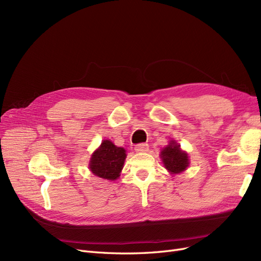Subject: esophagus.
Returning a JSON list of instances; mask_svg holds the SVG:
<instances>
[{"label":"esophagus","instance_id":"esophagus-1","mask_svg":"<svg viewBox=\"0 0 261 261\" xmlns=\"http://www.w3.org/2000/svg\"><path fill=\"white\" fill-rule=\"evenodd\" d=\"M149 150L148 143H139L135 145V151L136 152H147Z\"/></svg>","mask_w":261,"mask_h":261}]
</instances>
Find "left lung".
I'll list each match as a JSON object with an SVG mask.
<instances>
[{"instance_id": "8db88e82", "label": "left lung", "mask_w": 261, "mask_h": 261, "mask_svg": "<svg viewBox=\"0 0 261 261\" xmlns=\"http://www.w3.org/2000/svg\"><path fill=\"white\" fill-rule=\"evenodd\" d=\"M161 159L164 163L165 168L170 173H181L189 167V155L182 151L180 144L171 140L169 144L165 147L161 152Z\"/></svg>"}]
</instances>
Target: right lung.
<instances>
[{"label": "right lung", "mask_w": 261, "mask_h": 261, "mask_svg": "<svg viewBox=\"0 0 261 261\" xmlns=\"http://www.w3.org/2000/svg\"><path fill=\"white\" fill-rule=\"evenodd\" d=\"M125 159L126 151L114 145L110 140H103L92 154L89 168L99 178L114 181L120 176Z\"/></svg>", "instance_id": "obj_1"}]
</instances>
